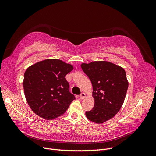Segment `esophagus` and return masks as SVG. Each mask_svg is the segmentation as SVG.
I'll list each match as a JSON object with an SVG mask.
<instances>
[{"mask_svg": "<svg viewBox=\"0 0 156 156\" xmlns=\"http://www.w3.org/2000/svg\"><path fill=\"white\" fill-rule=\"evenodd\" d=\"M79 98H80V99H81V100H83V99H84V98H86V94L84 93V92H82L81 94V95L79 96Z\"/></svg>", "mask_w": 156, "mask_h": 156, "instance_id": "1", "label": "esophagus"}]
</instances>
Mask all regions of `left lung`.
Wrapping results in <instances>:
<instances>
[{
    "instance_id": "1",
    "label": "left lung",
    "mask_w": 156,
    "mask_h": 156,
    "mask_svg": "<svg viewBox=\"0 0 156 156\" xmlns=\"http://www.w3.org/2000/svg\"><path fill=\"white\" fill-rule=\"evenodd\" d=\"M81 68L92 83L94 99L92 110L87 111V119L96 124L111 119L123 105L128 81L123 68L108 61L82 63Z\"/></svg>"
}]
</instances>
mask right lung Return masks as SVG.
I'll list each match as a JSON object with an SVG mask.
<instances>
[{
	"mask_svg": "<svg viewBox=\"0 0 156 156\" xmlns=\"http://www.w3.org/2000/svg\"><path fill=\"white\" fill-rule=\"evenodd\" d=\"M73 69L59 59H46L32 64L24 74L26 100L36 115L47 120L56 119L68 109L75 96L69 92L65 76Z\"/></svg>",
	"mask_w": 156,
	"mask_h": 156,
	"instance_id": "right-lung-1",
	"label": "right lung"
}]
</instances>
